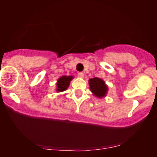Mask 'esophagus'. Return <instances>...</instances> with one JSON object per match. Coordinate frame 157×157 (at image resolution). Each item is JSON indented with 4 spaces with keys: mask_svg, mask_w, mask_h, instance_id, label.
Masks as SVG:
<instances>
[{
    "mask_svg": "<svg viewBox=\"0 0 157 157\" xmlns=\"http://www.w3.org/2000/svg\"><path fill=\"white\" fill-rule=\"evenodd\" d=\"M78 76L79 77V78H83V76H84V74H83V72H78Z\"/></svg>",
    "mask_w": 157,
    "mask_h": 157,
    "instance_id": "esophagus-1",
    "label": "esophagus"
}]
</instances>
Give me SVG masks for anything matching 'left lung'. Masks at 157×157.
Segmentation results:
<instances>
[{
    "instance_id": "8db88e82",
    "label": "left lung",
    "mask_w": 157,
    "mask_h": 157,
    "mask_svg": "<svg viewBox=\"0 0 157 157\" xmlns=\"http://www.w3.org/2000/svg\"><path fill=\"white\" fill-rule=\"evenodd\" d=\"M90 89L92 93L97 97L105 96L107 92V86L102 79L98 78H93L89 79Z\"/></svg>"
}]
</instances>
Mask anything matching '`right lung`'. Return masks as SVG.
I'll return each instance as SVG.
<instances>
[{
	"instance_id": "right-lung-1",
	"label": "right lung",
	"mask_w": 157,
	"mask_h": 157,
	"mask_svg": "<svg viewBox=\"0 0 157 157\" xmlns=\"http://www.w3.org/2000/svg\"><path fill=\"white\" fill-rule=\"evenodd\" d=\"M74 77L73 76H61L59 80H58L57 82V89L56 91L59 92L61 91H64L65 90L67 89V88L69 86L70 81L72 80Z\"/></svg>"
}]
</instances>
